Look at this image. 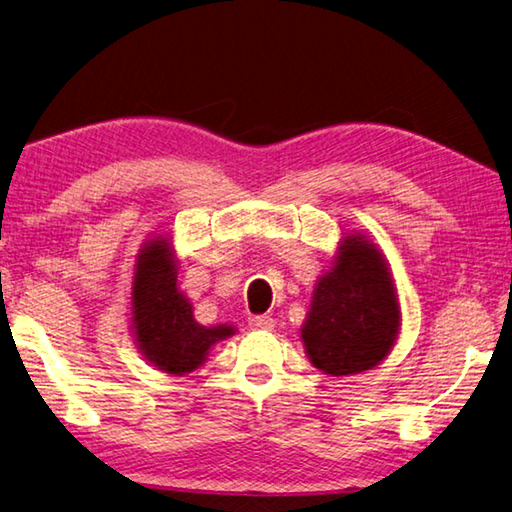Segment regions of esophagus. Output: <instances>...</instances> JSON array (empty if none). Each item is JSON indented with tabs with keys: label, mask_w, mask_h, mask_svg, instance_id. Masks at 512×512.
<instances>
[{
	"label": "esophagus",
	"mask_w": 512,
	"mask_h": 512,
	"mask_svg": "<svg viewBox=\"0 0 512 512\" xmlns=\"http://www.w3.org/2000/svg\"><path fill=\"white\" fill-rule=\"evenodd\" d=\"M248 325L253 329H273L275 320H273V316L257 314V316H248Z\"/></svg>",
	"instance_id": "1"
}]
</instances>
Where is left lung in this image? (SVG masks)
I'll list each match as a JSON object with an SVG mask.
<instances>
[{
  "instance_id": "8db88e82",
  "label": "left lung",
  "mask_w": 512,
  "mask_h": 512,
  "mask_svg": "<svg viewBox=\"0 0 512 512\" xmlns=\"http://www.w3.org/2000/svg\"><path fill=\"white\" fill-rule=\"evenodd\" d=\"M400 307L391 275L375 246L348 237L332 271L320 277L302 327L311 363L341 377L386 357L397 336Z\"/></svg>"
}]
</instances>
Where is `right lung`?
I'll return each instance as SVG.
<instances>
[{
	"instance_id": "obj_1",
	"label": "right lung",
	"mask_w": 512,
	"mask_h": 512,
	"mask_svg": "<svg viewBox=\"0 0 512 512\" xmlns=\"http://www.w3.org/2000/svg\"><path fill=\"white\" fill-rule=\"evenodd\" d=\"M133 327L146 359L169 375L196 370L216 341L228 339V325L203 327L176 287V266L167 239H155L137 259L133 282Z\"/></svg>"
}]
</instances>
